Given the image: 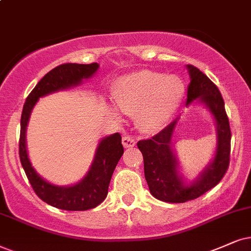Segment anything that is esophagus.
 <instances>
[{
    "instance_id": "obj_1",
    "label": "esophagus",
    "mask_w": 251,
    "mask_h": 251,
    "mask_svg": "<svg viewBox=\"0 0 251 251\" xmlns=\"http://www.w3.org/2000/svg\"><path fill=\"white\" fill-rule=\"evenodd\" d=\"M135 144H136L135 140L133 138H131V136H124L123 138V145L125 148L134 147Z\"/></svg>"
}]
</instances>
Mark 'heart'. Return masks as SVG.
I'll return each instance as SVG.
<instances>
[{"label": "heart", "instance_id": "1", "mask_svg": "<svg viewBox=\"0 0 251 251\" xmlns=\"http://www.w3.org/2000/svg\"><path fill=\"white\" fill-rule=\"evenodd\" d=\"M183 95L184 85L177 77L139 72L120 78L112 96L124 113L138 115L140 127L153 132L174 115Z\"/></svg>", "mask_w": 251, "mask_h": 251}]
</instances>
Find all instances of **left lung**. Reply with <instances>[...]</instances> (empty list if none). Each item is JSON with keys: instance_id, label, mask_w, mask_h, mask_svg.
<instances>
[{"instance_id": "8db88e82", "label": "left lung", "mask_w": 251, "mask_h": 251, "mask_svg": "<svg viewBox=\"0 0 251 251\" xmlns=\"http://www.w3.org/2000/svg\"><path fill=\"white\" fill-rule=\"evenodd\" d=\"M188 69L191 82L188 88L186 106L199 98L213 113L218 129L217 153L201 178L188 186L178 176L177 160L170 148L171 135L178 119L151 139L139 141L138 148L144 156L145 178L149 191L158 201L167 202H185L202 196L224 178L229 167L231 133L224 98L217 85L204 73L192 65H188Z\"/></svg>"}]
</instances>
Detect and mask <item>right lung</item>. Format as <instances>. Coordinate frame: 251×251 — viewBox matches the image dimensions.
<instances>
[{
    "label": "right lung",
    "instance_id": "add662e5",
    "mask_svg": "<svg viewBox=\"0 0 251 251\" xmlns=\"http://www.w3.org/2000/svg\"><path fill=\"white\" fill-rule=\"evenodd\" d=\"M98 69V63H63L47 73L26 97L21 117L20 158L22 167L33 191L43 201L66 211H87L95 208L107 196V189L115 168L124 154L122 136L119 133L106 136L98 146L94 163L87 176L80 183L61 188L47 183L31 167L25 146V129L31 110L40 97L54 91L67 89L90 77Z\"/></svg>",
    "mask_w": 251,
    "mask_h": 251
}]
</instances>
